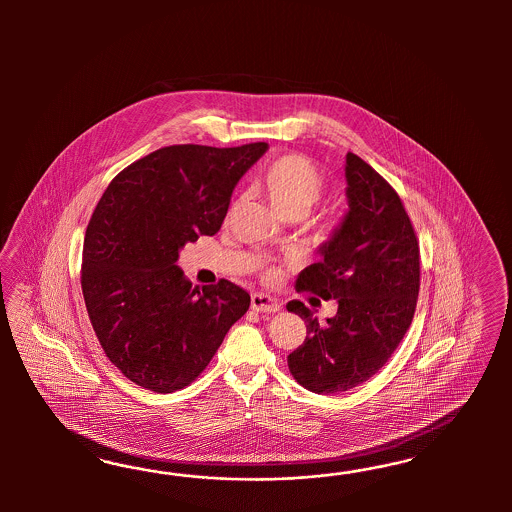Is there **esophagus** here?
I'll return each mask as SVG.
<instances>
[{"label":"esophagus","mask_w":512,"mask_h":512,"mask_svg":"<svg viewBox=\"0 0 512 512\" xmlns=\"http://www.w3.org/2000/svg\"><path fill=\"white\" fill-rule=\"evenodd\" d=\"M251 310L261 311V313H276L281 310V304L270 295L253 293L251 295Z\"/></svg>","instance_id":"1"}]
</instances>
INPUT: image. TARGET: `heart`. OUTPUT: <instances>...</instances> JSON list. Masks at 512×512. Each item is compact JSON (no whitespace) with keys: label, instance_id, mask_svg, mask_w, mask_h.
Returning a JSON list of instances; mask_svg holds the SVG:
<instances>
[{"label":"heart","instance_id":"obj_1","mask_svg":"<svg viewBox=\"0 0 512 512\" xmlns=\"http://www.w3.org/2000/svg\"><path fill=\"white\" fill-rule=\"evenodd\" d=\"M259 189L279 216L304 217L323 197L326 178L306 155H281L264 167L259 176ZM321 229L328 231L330 223H323ZM268 276H274V272L270 270Z\"/></svg>","mask_w":512,"mask_h":512}]
</instances>
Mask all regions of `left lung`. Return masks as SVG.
I'll use <instances>...</instances> for the list:
<instances>
[{
	"label": "left lung",
	"mask_w": 512,
	"mask_h": 512,
	"mask_svg": "<svg viewBox=\"0 0 512 512\" xmlns=\"http://www.w3.org/2000/svg\"><path fill=\"white\" fill-rule=\"evenodd\" d=\"M349 212L321 246L323 259L300 272L296 291L336 298L325 325L300 300L287 304L306 321V340L287 357L296 383L340 394L379 372L413 321L420 249L394 187L358 155L345 157Z\"/></svg>",
	"instance_id": "obj_1"
}]
</instances>
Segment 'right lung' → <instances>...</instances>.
Here are the masks:
<instances>
[{
    "mask_svg": "<svg viewBox=\"0 0 512 512\" xmlns=\"http://www.w3.org/2000/svg\"><path fill=\"white\" fill-rule=\"evenodd\" d=\"M266 148L165 146L114 176L97 202L82 295L105 355L139 387L165 394L191 385L248 311L242 287L219 279L193 289L176 261L187 242L221 229L234 186Z\"/></svg>",
    "mask_w": 512,
    "mask_h": 512,
    "instance_id": "1",
    "label": "right lung"
}]
</instances>
